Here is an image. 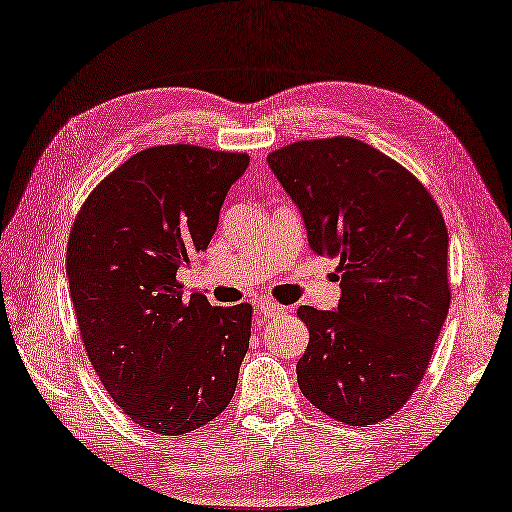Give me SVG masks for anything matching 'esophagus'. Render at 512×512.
Returning <instances> with one entry per match:
<instances>
[{
    "label": "esophagus",
    "mask_w": 512,
    "mask_h": 512,
    "mask_svg": "<svg viewBox=\"0 0 512 512\" xmlns=\"http://www.w3.org/2000/svg\"><path fill=\"white\" fill-rule=\"evenodd\" d=\"M257 311H259L264 318H277V316H281V313L285 311V307H281V305H277V303H272V300H259V303H257Z\"/></svg>",
    "instance_id": "obj_1"
}]
</instances>
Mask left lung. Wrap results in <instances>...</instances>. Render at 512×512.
Listing matches in <instances>:
<instances>
[{"instance_id": "1", "label": "left lung", "mask_w": 512, "mask_h": 512, "mask_svg": "<svg viewBox=\"0 0 512 512\" xmlns=\"http://www.w3.org/2000/svg\"><path fill=\"white\" fill-rule=\"evenodd\" d=\"M268 166L311 251L342 272L333 311L298 307L309 329L298 387L339 422H383L422 381L450 309L439 207L409 170L355 138L294 142Z\"/></svg>"}]
</instances>
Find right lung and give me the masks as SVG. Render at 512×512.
Masks as SVG:
<instances>
[{"mask_svg": "<svg viewBox=\"0 0 512 512\" xmlns=\"http://www.w3.org/2000/svg\"><path fill=\"white\" fill-rule=\"evenodd\" d=\"M246 153L166 144L129 157L73 222L67 277L90 363L136 424L186 435L227 409L251 305L183 300L177 270L205 251Z\"/></svg>", "mask_w": 512, "mask_h": 512, "instance_id": "1", "label": "right lung"}]
</instances>
